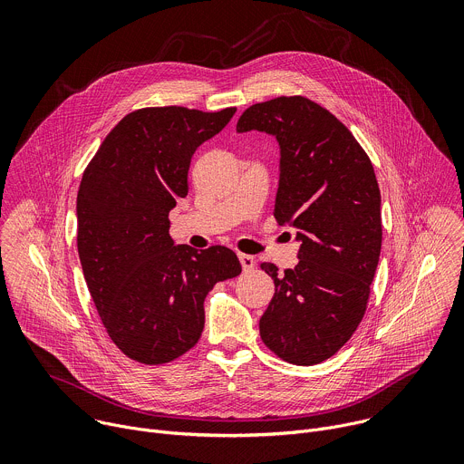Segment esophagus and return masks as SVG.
I'll return each instance as SVG.
<instances>
[{"label": "esophagus", "mask_w": 464, "mask_h": 464, "mask_svg": "<svg viewBox=\"0 0 464 464\" xmlns=\"http://www.w3.org/2000/svg\"><path fill=\"white\" fill-rule=\"evenodd\" d=\"M238 260H240V264H242L244 272L253 270V266H255V258H253L251 255H244V253H240V255H238Z\"/></svg>", "instance_id": "esophagus-1"}]
</instances>
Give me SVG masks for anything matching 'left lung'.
Segmentation results:
<instances>
[{"instance_id": "8db88e82", "label": "left lung", "mask_w": 464, "mask_h": 464, "mask_svg": "<svg viewBox=\"0 0 464 464\" xmlns=\"http://www.w3.org/2000/svg\"><path fill=\"white\" fill-rule=\"evenodd\" d=\"M249 130L279 143L274 217L301 242L294 270L260 264L276 285L260 338L288 363L315 365L351 340L365 314L382 249L378 181L349 128L306 97L249 106L237 131Z\"/></svg>"}]
</instances>
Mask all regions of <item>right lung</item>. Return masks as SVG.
Returning <instances> with one entry per match:
<instances>
[{"mask_svg": "<svg viewBox=\"0 0 464 464\" xmlns=\"http://www.w3.org/2000/svg\"><path fill=\"white\" fill-rule=\"evenodd\" d=\"M237 108H141L124 115L86 167L77 196L84 279L111 342L131 360L160 365L202 336L204 301L242 272L226 246H174L169 213L188 192L194 150Z\"/></svg>", "mask_w": 464, "mask_h": 464, "instance_id": "add662e5", "label": "right lung"}]
</instances>
